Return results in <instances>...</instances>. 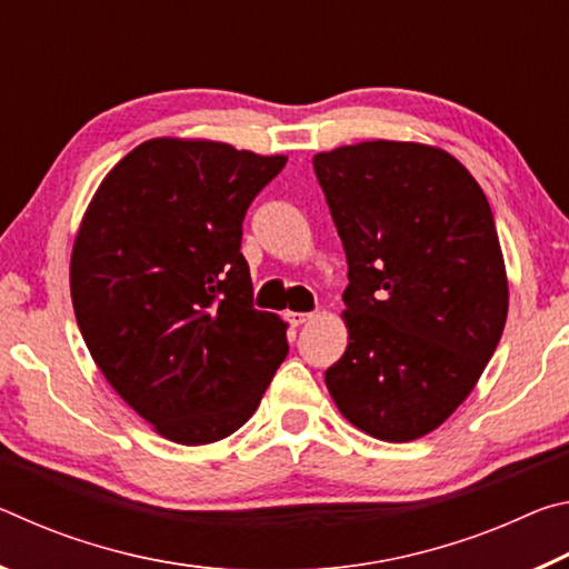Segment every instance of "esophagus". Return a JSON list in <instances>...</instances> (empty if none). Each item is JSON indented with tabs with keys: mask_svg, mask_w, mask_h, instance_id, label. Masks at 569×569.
Segmentation results:
<instances>
[{
	"mask_svg": "<svg viewBox=\"0 0 569 569\" xmlns=\"http://www.w3.org/2000/svg\"><path fill=\"white\" fill-rule=\"evenodd\" d=\"M313 319H316V313H296V311L288 313V321H291V326H303Z\"/></svg>",
	"mask_w": 569,
	"mask_h": 569,
	"instance_id": "esophagus-1",
	"label": "esophagus"
}]
</instances>
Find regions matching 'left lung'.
Masks as SVG:
<instances>
[{
    "instance_id": "1",
    "label": "left lung",
    "mask_w": 569,
    "mask_h": 569,
    "mask_svg": "<svg viewBox=\"0 0 569 569\" xmlns=\"http://www.w3.org/2000/svg\"><path fill=\"white\" fill-rule=\"evenodd\" d=\"M313 170L349 263V346L326 387L373 439L427 437L502 339L509 283L492 208L455 156L423 142L316 152Z\"/></svg>"
}]
</instances>
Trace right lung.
Returning <instances> with one entry per match:
<instances>
[{
  "instance_id": "add662e5",
  "label": "right lung",
  "mask_w": 569,
  "mask_h": 569,
  "mask_svg": "<svg viewBox=\"0 0 569 569\" xmlns=\"http://www.w3.org/2000/svg\"><path fill=\"white\" fill-rule=\"evenodd\" d=\"M286 160L146 140L104 176L74 236L82 339L118 397L176 445L243 427L288 353V323L256 311L240 253L250 200Z\"/></svg>"
}]
</instances>
